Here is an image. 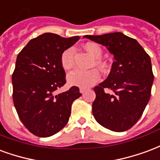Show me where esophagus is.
<instances>
[{
	"label": "esophagus",
	"instance_id": "1",
	"mask_svg": "<svg viewBox=\"0 0 160 160\" xmlns=\"http://www.w3.org/2000/svg\"><path fill=\"white\" fill-rule=\"evenodd\" d=\"M87 90V88H79V91H80V93L81 94H83L85 91Z\"/></svg>",
	"mask_w": 160,
	"mask_h": 160
}]
</instances>
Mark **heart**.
<instances>
[{
    "label": "heart",
    "mask_w": 160,
    "mask_h": 160,
    "mask_svg": "<svg viewBox=\"0 0 160 160\" xmlns=\"http://www.w3.org/2000/svg\"><path fill=\"white\" fill-rule=\"evenodd\" d=\"M85 50L94 59H99L102 55V51L97 44L87 43L84 46ZM96 64H101L99 60L95 61ZM61 66L65 70H70L74 66V49L69 48L66 49L60 57ZM101 79V72L97 69H91L88 71H83L80 69H75L67 75V81L69 84L78 86L82 88H88L96 83Z\"/></svg>",
    "instance_id": "obj_1"
}]
</instances>
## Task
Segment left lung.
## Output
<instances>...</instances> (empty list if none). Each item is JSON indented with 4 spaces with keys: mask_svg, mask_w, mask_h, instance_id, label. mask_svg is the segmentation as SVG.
<instances>
[{
    "mask_svg": "<svg viewBox=\"0 0 160 160\" xmlns=\"http://www.w3.org/2000/svg\"><path fill=\"white\" fill-rule=\"evenodd\" d=\"M83 37L106 47L115 59L107 79L94 88V118L115 132L128 130L142 117L151 96V59L137 41L121 32ZM104 88L114 94L106 93Z\"/></svg>",
    "mask_w": 160,
    "mask_h": 160,
    "instance_id": "1",
    "label": "left lung"
}]
</instances>
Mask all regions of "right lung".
I'll list each match as a JSON object with an SVG mask.
<instances>
[{
	"instance_id": "add662e5",
	"label": "right lung",
	"mask_w": 160,
	"mask_h": 160,
	"mask_svg": "<svg viewBox=\"0 0 160 160\" xmlns=\"http://www.w3.org/2000/svg\"><path fill=\"white\" fill-rule=\"evenodd\" d=\"M79 39L42 34L17 56L12 76L13 103L21 122L35 136L48 137L61 130L68 123L72 102L82 95L76 86L55 93L66 83L61 54Z\"/></svg>"
}]
</instances>
